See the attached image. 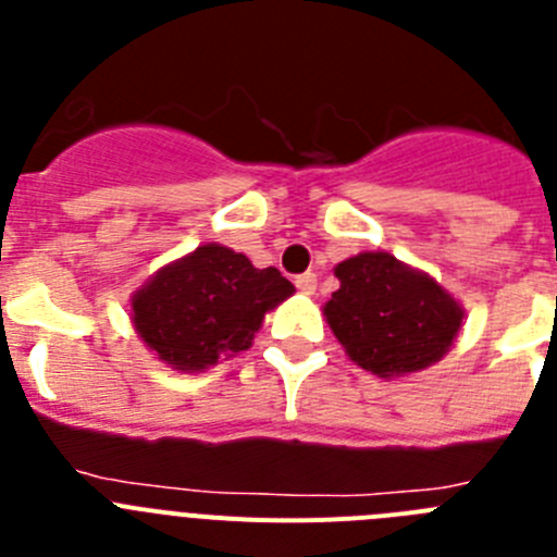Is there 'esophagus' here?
Instances as JSON below:
<instances>
[{"mask_svg":"<svg viewBox=\"0 0 557 557\" xmlns=\"http://www.w3.org/2000/svg\"><path fill=\"white\" fill-rule=\"evenodd\" d=\"M295 287L301 289L304 295H314V289H318V275L314 273H304L295 278Z\"/></svg>","mask_w":557,"mask_h":557,"instance_id":"1","label":"esophagus"}]
</instances>
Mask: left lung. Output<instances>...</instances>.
Listing matches in <instances>:
<instances>
[{"mask_svg":"<svg viewBox=\"0 0 557 557\" xmlns=\"http://www.w3.org/2000/svg\"><path fill=\"white\" fill-rule=\"evenodd\" d=\"M339 289L323 307L339 346L379 379L435 366L455 346L462 304L424 270L385 250H362L334 268Z\"/></svg>","mask_w":557,"mask_h":557,"instance_id":"obj_1","label":"left lung"}]
</instances>
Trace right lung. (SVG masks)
Segmentation results:
<instances>
[{"instance_id":"add662e5","label":"right lung","mask_w":557,"mask_h":557,"mask_svg":"<svg viewBox=\"0 0 557 557\" xmlns=\"http://www.w3.org/2000/svg\"><path fill=\"white\" fill-rule=\"evenodd\" d=\"M293 284L275 268L206 243L152 273L131 295V323L147 348L178 373H200L248 351L264 314Z\"/></svg>"}]
</instances>
